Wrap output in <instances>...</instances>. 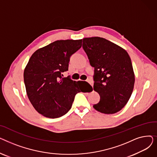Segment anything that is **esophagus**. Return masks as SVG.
<instances>
[{"mask_svg": "<svg viewBox=\"0 0 157 157\" xmlns=\"http://www.w3.org/2000/svg\"><path fill=\"white\" fill-rule=\"evenodd\" d=\"M87 81H88V83H89L90 85H91L92 86H94V81H93L92 80H91V79H88Z\"/></svg>", "mask_w": 157, "mask_h": 157, "instance_id": "1", "label": "esophagus"}]
</instances>
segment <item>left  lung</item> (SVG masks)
Returning a JSON list of instances; mask_svg holds the SVG:
<instances>
[{"label": "left lung", "mask_w": 157, "mask_h": 157, "mask_svg": "<svg viewBox=\"0 0 157 157\" xmlns=\"http://www.w3.org/2000/svg\"><path fill=\"white\" fill-rule=\"evenodd\" d=\"M83 48L95 69L94 90L101 97L100 102L94 108L108 114L120 111L128 102L135 82L128 53L99 37L83 38Z\"/></svg>", "instance_id": "8db88e82"}]
</instances>
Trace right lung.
<instances>
[{
	"instance_id": "right-lung-1",
	"label": "right lung",
	"mask_w": 157,
	"mask_h": 157,
	"mask_svg": "<svg viewBox=\"0 0 157 157\" xmlns=\"http://www.w3.org/2000/svg\"><path fill=\"white\" fill-rule=\"evenodd\" d=\"M82 46V39L59 40L32 54L23 72L29 99L34 109L49 118L61 117L71 108L82 83L62 78L70 56ZM91 87V85H90Z\"/></svg>"
}]
</instances>
